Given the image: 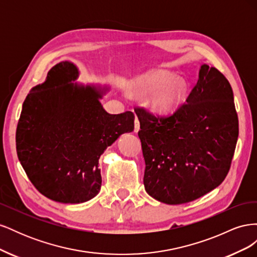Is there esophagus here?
<instances>
[{"label": "esophagus", "mask_w": 257, "mask_h": 257, "mask_svg": "<svg viewBox=\"0 0 257 257\" xmlns=\"http://www.w3.org/2000/svg\"><path fill=\"white\" fill-rule=\"evenodd\" d=\"M139 128H141V124H139V120L137 116H135V123H134V131L138 132Z\"/></svg>", "instance_id": "obj_1"}]
</instances>
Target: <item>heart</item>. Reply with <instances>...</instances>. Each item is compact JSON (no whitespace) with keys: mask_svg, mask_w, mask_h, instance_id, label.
I'll use <instances>...</instances> for the list:
<instances>
[{"mask_svg":"<svg viewBox=\"0 0 257 257\" xmlns=\"http://www.w3.org/2000/svg\"><path fill=\"white\" fill-rule=\"evenodd\" d=\"M176 79L173 73L155 71L147 74L133 83V88L141 94L150 95L152 110L158 113H168L182 102L186 85L181 79Z\"/></svg>","mask_w":257,"mask_h":257,"instance_id":"b5f03b06","label":"heart"}]
</instances>
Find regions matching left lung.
Instances as JSON below:
<instances>
[{
	"label": "left lung",
	"mask_w": 257,
	"mask_h": 257,
	"mask_svg": "<svg viewBox=\"0 0 257 257\" xmlns=\"http://www.w3.org/2000/svg\"><path fill=\"white\" fill-rule=\"evenodd\" d=\"M141 122L147 193L161 203H190L219 186L227 176L239 134L234 94L215 67L201 65L197 83L169 114L143 107Z\"/></svg>",
	"instance_id": "1"
}]
</instances>
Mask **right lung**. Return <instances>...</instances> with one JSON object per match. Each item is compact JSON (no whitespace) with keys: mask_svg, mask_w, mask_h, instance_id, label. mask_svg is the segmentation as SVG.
Listing matches in <instances>:
<instances>
[{"mask_svg":"<svg viewBox=\"0 0 257 257\" xmlns=\"http://www.w3.org/2000/svg\"><path fill=\"white\" fill-rule=\"evenodd\" d=\"M78 69L60 62L25 99L16 131L18 159L44 196L79 204L102 185L98 160L118 137L134 130L132 111L108 113L99 103L106 89L71 82Z\"/></svg>","mask_w":257,"mask_h":257,"instance_id":"right-lung-1","label":"right lung"}]
</instances>
